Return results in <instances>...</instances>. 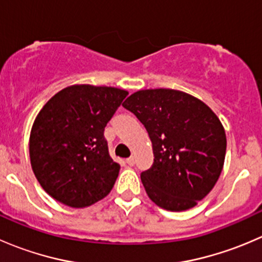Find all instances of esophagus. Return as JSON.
I'll use <instances>...</instances> for the list:
<instances>
[{
    "instance_id": "34e87169",
    "label": "esophagus",
    "mask_w": 262,
    "mask_h": 262,
    "mask_svg": "<svg viewBox=\"0 0 262 262\" xmlns=\"http://www.w3.org/2000/svg\"><path fill=\"white\" fill-rule=\"evenodd\" d=\"M125 162L128 163L129 166H134V163H136V160H134V157H129V158H126Z\"/></svg>"
}]
</instances>
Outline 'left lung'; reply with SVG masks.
<instances>
[{
  "instance_id": "8db88e82",
  "label": "left lung",
  "mask_w": 262,
  "mask_h": 262,
  "mask_svg": "<svg viewBox=\"0 0 262 262\" xmlns=\"http://www.w3.org/2000/svg\"><path fill=\"white\" fill-rule=\"evenodd\" d=\"M123 106L152 142L153 163L141 173L149 199L171 212L195 207L223 168L227 139L216 115L196 97L170 89L134 92Z\"/></svg>"
}]
</instances>
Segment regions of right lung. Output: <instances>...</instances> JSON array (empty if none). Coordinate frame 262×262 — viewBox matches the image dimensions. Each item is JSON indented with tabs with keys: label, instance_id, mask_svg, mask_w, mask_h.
<instances>
[{
	"label": "right lung",
	"instance_id": "right-lung-1",
	"mask_svg": "<svg viewBox=\"0 0 262 262\" xmlns=\"http://www.w3.org/2000/svg\"><path fill=\"white\" fill-rule=\"evenodd\" d=\"M128 92L75 84L55 94L33 124L31 167L44 190L62 204L83 208L106 196L120 166L104 137Z\"/></svg>",
	"mask_w": 262,
	"mask_h": 262
}]
</instances>
